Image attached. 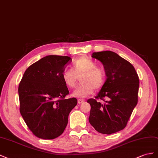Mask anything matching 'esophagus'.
<instances>
[{"mask_svg": "<svg viewBox=\"0 0 158 158\" xmlns=\"http://www.w3.org/2000/svg\"><path fill=\"white\" fill-rule=\"evenodd\" d=\"M85 102L84 100H83V99H78V103L79 104H82V103H83Z\"/></svg>", "mask_w": 158, "mask_h": 158, "instance_id": "34e87169", "label": "esophagus"}]
</instances>
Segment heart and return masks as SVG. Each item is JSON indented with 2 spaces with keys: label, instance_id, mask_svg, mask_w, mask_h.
Segmentation results:
<instances>
[{
  "label": "heart",
  "instance_id": "obj_1",
  "mask_svg": "<svg viewBox=\"0 0 158 158\" xmlns=\"http://www.w3.org/2000/svg\"><path fill=\"white\" fill-rule=\"evenodd\" d=\"M81 76V83L75 89L73 95L85 97L93 93L94 89H102L106 83V74L102 67L86 57H81L73 63L71 69H65L62 73V80L66 86L73 89Z\"/></svg>",
  "mask_w": 158,
  "mask_h": 158
}]
</instances>
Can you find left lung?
<instances>
[{
  "label": "left lung",
  "instance_id": "1",
  "mask_svg": "<svg viewBox=\"0 0 158 158\" xmlns=\"http://www.w3.org/2000/svg\"><path fill=\"white\" fill-rule=\"evenodd\" d=\"M92 57L102 63L107 78L95 98L87 101L89 121L98 132L116 133L127 127L138 103V75L129 61L113 52H94Z\"/></svg>",
  "mask_w": 158,
  "mask_h": 158
}]
</instances>
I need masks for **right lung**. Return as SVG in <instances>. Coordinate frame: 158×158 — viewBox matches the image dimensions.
Returning <instances> with one entry per match:
<instances>
[{
	"label": "right lung",
	"instance_id": "1",
	"mask_svg": "<svg viewBox=\"0 0 158 158\" xmlns=\"http://www.w3.org/2000/svg\"><path fill=\"white\" fill-rule=\"evenodd\" d=\"M71 61L68 56H46L28 67L20 81V114L38 138L52 139L61 135L77 104L76 98H65L69 92L62 80L63 71Z\"/></svg>",
	"mask_w": 158,
	"mask_h": 158
}]
</instances>
